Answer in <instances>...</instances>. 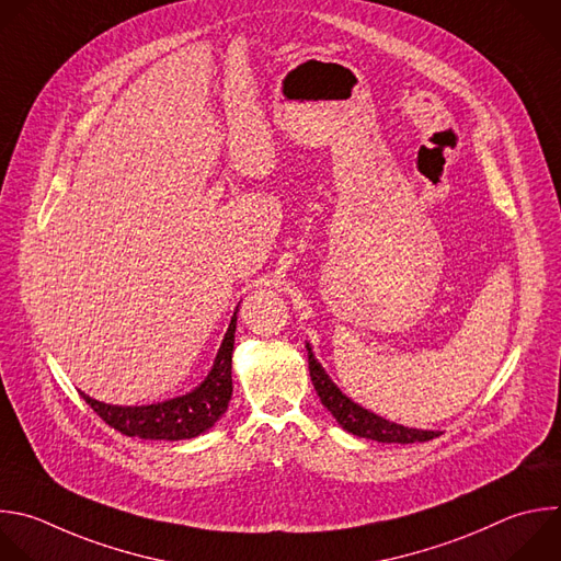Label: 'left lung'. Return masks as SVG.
Instances as JSON below:
<instances>
[{
	"mask_svg": "<svg viewBox=\"0 0 561 561\" xmlns=\"http://www.w3.org/2000/svg\"><path fill=\"white\" fill-rule=\"evenodd\" d=\"M308 347V369H310V379L312 386L323 403V408H328V412L336 419V423L358 436V438H369V440H377V443H425L432 440L436 436H440L438 432H427V430H412V427H403L397 423H390L381 416H377L375 412H367L360 405H356L354 401H350L325 375V369L317 363L310 345Z\"/></svg>",
	"mask_w": 561,
	"mask_h": 561,
	"instance_id": "left-lung-1",
	"label": "left lung"
}]
</instances>
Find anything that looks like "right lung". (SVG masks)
Instances as JSON below:
<instances>
[{
	"label": "right lung",
	"mask_w": 561,
	"mask_h": 561,
	"mask_svg": "<svg viewBox=\"0 0 561 561\" xmlns=\"http://www.w3.org/2000/svg\"><path fill=\"white\" fill-rule=\"evenodd\" d=\"M236 321H238V310L231 317L229 330L222 339V345L218 350L209 377L190 394L175 397L162 403H153V405H140V408L107 405L96 399H90L83 392L81 397L110 427H114L125 436H138L145 440L196 438L209 427H214L229 408V401L233 394L231 358H233V343H236Z\"/></svg>",
	"instance_id": "right-lung-1"
}]
</instances>
